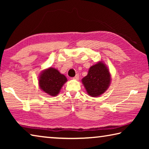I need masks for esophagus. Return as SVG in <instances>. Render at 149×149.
Returning a JSON list of instances; mask_svg holds the SVG:
<instances>
[{"mask_svg": "<svg viewBox=\"0 0 149 149\" xmlns=\"http://www.w3.org/2000/svg\"><path fill=\"white\" fill-rule=\"evenodd\" d=\"M74 79H75V80H78L79 79V75L77 74L74 77Z\"/></svg>", "mask_w": 149, "mask_h": 149, "instance_id": "esophagus-1", "label": "esophagus"}]
</instances>
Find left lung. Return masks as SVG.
Here are the masks:
<instances>
[{"label":"left lung","mask_w":149,"mask_h":149,"mask_svg":"<svg viewBox=\"0 0 149 149\" xmlns=\"http://www.w3.org/2000/svg\"><path fill=\"white\" fill-rule=\"evenodd\" d=\"M81 81L88 95L92 97H97L108 89L111 75L104 63L99 61L90 67L87 75Z\"/></svg>","instance_id":"1"}]
</instances>
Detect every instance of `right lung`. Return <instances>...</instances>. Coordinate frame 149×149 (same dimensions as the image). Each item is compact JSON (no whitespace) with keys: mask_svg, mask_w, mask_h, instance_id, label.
I'll use <instances>...</instances> for the list:
<instances>
[{"mask_svg":"<svg viewBox=\"0 0 149 149\" xmlns=\"http://www.w3.org/2000/svg\"><path fill=\"white\" fill-rule=\"evenodd\" d=\"M66 81L67 78L65 75L52 67L42 71L39 77L40 89L52 97L58 95Z\"/></svg>","mask_w":149,"mask_h":149,"instance_id":"add662e5","label":"right lung"}]
</instances>
